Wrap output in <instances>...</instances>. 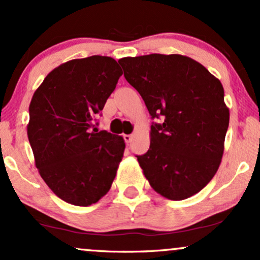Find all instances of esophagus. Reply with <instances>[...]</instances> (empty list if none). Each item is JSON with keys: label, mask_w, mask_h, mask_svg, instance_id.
Here are the masks:
<instances>
[{"label": "esophagus", "mask_w": 260, "mask_h": 260, "mask_svg": "<svg viewBox=\"0 0 260 260\" xmlns=\"http://www.w3.org/2000/svg\"><path fill=\"white\" fill-rule=\"evenodd\" d=\"M132 138H133L132 134H123V139L126 143H129L131 140H132Z\"/></svg>", "instance_id": "esophagus-1"}]
</instances>
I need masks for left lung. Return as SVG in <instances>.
Listing matches in <instances>:
<instances>
[{
  "mask_svg": "<svg viewBox=\"0 0 260 260\" xmlns=\"http://www.w3.org/2000/svg\"><path fill=\"white\" fill-rule=\"evenodd\" d=\"M124 78L151 118L150 148L137 155L150 186L171 201L202 190L219 169L230 112L223 88L204 66L182 55L124 57Z\"/></svg>",
  "mask_w": 260,
  "mask_h": 260,
  "instance_id": "8db88e82",
  "label": "left lung"
}]
</instances>
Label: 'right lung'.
Wrapping results in <instances>:
<instances>
[{"label": "right lung", "instance_id": "right-lung-1", "mask_svg": "<svg viewBox=\"0 0 260 260\" xmlns=\"http://www.w3.org/2000/svg\"><path fill=\"white\" fill-rule=\"evenodd\" d=\"M121 76L107 56L72 59L47 74L32 95L26 129L35 165L50 189L70 204H94L115 180L124 140L91 127Z\"/></svg>", "mask_w": 260, "mask_h": 260}]
</instances>
